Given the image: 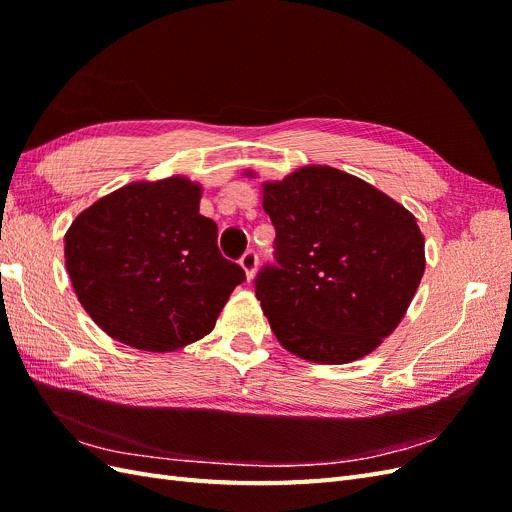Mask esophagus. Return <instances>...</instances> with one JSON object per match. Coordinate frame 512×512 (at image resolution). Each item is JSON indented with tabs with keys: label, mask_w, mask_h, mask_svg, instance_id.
Segmentation results:
<instances>
[{
	"label": "esophagus",
	"mask_w": 512,
	"mask_h": 512,
	"mask_svg": "<svg viewBox=\"0 0 512 512\" xmlns=\"http://www.w3.org/2000/svg\"><path fill=\"white\" fill-rule=\"evenodd\" d=\"M239 265H241V269L245 271L247 282H252L254 275H256V267H258V256H256V252H245V254L241 256V260H239Z\"/></svg>",
	"instance_id": "obj_1"
}]
</instances>
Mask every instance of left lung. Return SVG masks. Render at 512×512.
I'll return each instance as SVG.
<instances>
[{"mask_svg":"<svg viewBox=\"0 0 512 512\" xmlns=\"http://www.w3.org/2000/svg\"><path fill=\"white\" fill-rule=\"evenodd\" d=\"M262 209L277 232V267L260 271L256 297L277 342L327 365L374 352L425 273L414 215L371 183L320 164L262 183Z\"/></svg>","mask_w":512,"mask_h":512,"instance_id":"8db88e82","label":"left lung"}]
</instances>
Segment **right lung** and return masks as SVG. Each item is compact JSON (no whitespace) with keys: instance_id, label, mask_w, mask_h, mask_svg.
<instances>
[{"instance_id":"obj_1","label":"right lung","mask_w":512,"mask_h":512,"mask_svg":"<svg viewBox=\"0 0 512 512\" xmlns=\"http://www.w3.org/2000/svg\"><path fill=\"white\" fill-rule=\"evenodd\" d=\"M203 188L183 175L134 181L76 215L66 269L85 312L117 342L175 352L213 331L245 273L200 215Z\"/></svg>"}]
</instances>
